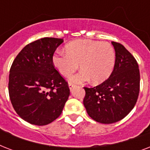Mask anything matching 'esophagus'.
<instances>
[{
	"label": "esophagus",
	"instance_id": "34e87169",
	"mask_svg": "<svg viewBox=\"0 0 150 150\" xmlns=\"http://www.w3.org/2000/svg\"><path fill=\"white\" fill-rule=\"evenodd\" d=\"M68 86H69V89H70V90L71 91L73 88H74V85L71 84V83H69V85H68Z\"/></svg>",
	"mask_w": 150,
	"mask_h": 150
}]
</instances>
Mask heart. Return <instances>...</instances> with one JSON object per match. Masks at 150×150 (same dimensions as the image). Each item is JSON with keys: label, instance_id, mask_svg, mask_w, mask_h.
Instances as JSON below:
<instances>
[{"label": "heart", "instance_id": "1", "mask_svg": "<svg viewBox=\"0 0 150 150\" xmlns=\"http://www.w3.org/2000/svg\"><path fill=\"white\" fill-rule=\"evenodd\" d=\"M66 54L57 52L52 61L57 70L64 76L75 72L79 64L82 70L70 78V82L82 83L90 79L94 84H100L110 77L115 65L116 54L109 43L79 40L65 46Z\"/></svg>", "mask_w": 150, "mask_h": 150}]
</instances>
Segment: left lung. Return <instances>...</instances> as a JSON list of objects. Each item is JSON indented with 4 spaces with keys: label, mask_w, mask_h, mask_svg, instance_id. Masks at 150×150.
<instances>
[{
    "label": "left lung",
    "mask_w": 150,
    "mask_h": 150,
    "mask_svg": "<svg viewBox=\"0 0 150 150\" xmlns=\"http://www.w3.org/2000/svg\"><path fill=\"white\" fill-rule=\"evenodd\" d=\"M116 54L110 77L93 88L84 87L83 100L89 116L102 124L121 121L129 114L139 93L140 74L135 57L122 44L112 42Z\"/></svg>",
    "instance_id": "1"
}]
</instances>
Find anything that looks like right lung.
Listing matches in <instances>:
<instances>
[{"instance_id":"add662e5","label":"right lung","mask_w":150,"mask_h":150,"mask_svg":"<svg viewBox=\"0 0 150 150\" xmlns=\"http://www.w3.org/2000/svg\"><path fill=\"white\" fill-rule=\"evenodd\" d=\"M63 39L45 37L26 45L13 61L8 92L21 118L36 125L56 120L63 110L70 89L53 64L52 57Z\"/></svg>"}]
</instances>
